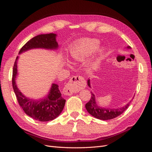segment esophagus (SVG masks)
<instances>
[{"label":"esophagus","instance_id":"1","mask_svg":"<svg viewBox=\"0 0 152 152\" xmlns=\"http://www.w3.org/2000/svg\"><path fill=\"white\" fill-rule=\"evenodd\" d=\"M86 81L83 77L76 76L70 79L67 84L63 90V93L65 95H71L73 93H76L86 87Z\"/></svg>","mask_w":152,"mask_h":152}]
</instances>
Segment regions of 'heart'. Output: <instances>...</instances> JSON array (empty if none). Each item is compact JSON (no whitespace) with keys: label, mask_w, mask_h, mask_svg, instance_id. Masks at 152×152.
Segmentation results:
<instances>
[{"label":"heart","mask_w":152,"mask_h":152,"mask_svg":"<svg viewBox=\"0 0 152 152\" xmlns=\"http://www.w3.org/2000/svg\"><path fill=\"white\" fill-rule=\"evenodd\" d=\"M100 42L97 39L90 38H81L72 43L68 48L69 57L74 61H83L95 52L91 58L87 60L84 64L86 73H91L96 70L99 66V58L104 52L103 47H99Z\"/></svg>","instance_id":"b5f03b06"}]
</instances>
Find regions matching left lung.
Returning a JSON list of instances; mask_svg holds the SVG:
<instances>
[{
	"mask_svg": "<svg viewBox=\"0 0 152 152\" xmlns=\"http://www.w3.org/2000/svg\"><path fill=\"white\" fill-rule=\"evenodd\" d=\"M126 49H131V47L130 46H127ZM87 85H88L90 88H91L90 79L87 81ZM91 98L89 102H87L86 104V108L87 111H88V113L92 116L99 119H102V120H108V119H113L119 115H120L128 108L131 102L130 101L125 106L119 108H110L102 107L98 105V103L96 102V99H95V95L92 92H91Z\"/></svg>",
	"mask_w": 152,
	"mask_h": 152,
	"instance_id": "1",
	"label": "left lung"
}]
</instances>
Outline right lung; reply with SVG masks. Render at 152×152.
Wrapping results in <instances>:
<instances>
[{"mask_svg":"<svg viewBox=\"0 0 152 152\" xmlns=\"http://www.w3.org/2000/svg\"><path fill=\"white\" fill-rule=\"evenodd\" d=\"M57 35L54 33L39 34L32 38L26 43L19 52V55L28 50L34 49L55 50L58 48L56 41ZM19 58H16L12 77V86L14 92L20 107L29 116L39 121H49L57 118L63 110L66 100L61 97L58 85L52 83L47 95L41 99H33L26 97L18 88L16 80L18 76L17 63Z\"/></svg>","mask_w":152,"mask_h":152,"instance_id":"right-lung-1","label":"right lung"}]
</instances>
